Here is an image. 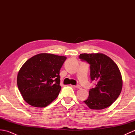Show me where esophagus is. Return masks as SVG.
Listing matches in <instances>:
<instances>
[{
	"label": "esophagus",
	"mask_w": 135,
	"mask_h": 135,
	"mask_svg": "<svg viewBox=\"0 0 135 135\" xmlns=\"http://www.w3.org/2000/svg\"><path fill=\"white\" fill-rule=\"evenodd\" d=\"M74 87H75V88H77V89H81V86L79 85H76V86H74Z\"/></svg>",
	"instance_id": "34e87169"
}]
</instances>
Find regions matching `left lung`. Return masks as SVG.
I'll return each instance as SVG.
<instances>
[{
	"instance_id": "obj_1",
	"label": "left lung",
	"mask_w": 135,
	"mask_h": 135,
	"mask_svg": "<svg viewBox=\"0 0 135 135\" xmlns=\"http://www.w3.org/2000/svg\"><path fill=\"white\" fill-rule=\"evenodd\" d=\"M79 59L90 65L91 81H96L95 87L89 90L84 103L93 110L110 106L119 96L122 79L118 66L113 60L102 53H82Z\"/></svg>"
}]
</instances>
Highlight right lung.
I'll list each match as a JSON object with an SVG mask.
<instances>
[{"label": "right lung", "mask_w": 135, "mask_h": 135, "mask_svg": "<svg viewBox=\"0 0 135 135\" xmlns=\"http://www.w3.org/2000/svg\"><path fill=\"white\" fill-rule=\"evenodd\" d=\"M67 57L41 53L25 62L17 75V86L24 100L35 107H45L61 90L60 70Z\"/></svg>", "instance_id": "obj_1"}]
</instances>
